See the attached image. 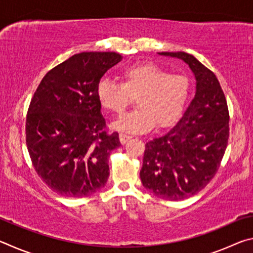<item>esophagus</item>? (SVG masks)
Masks as SVG:
<instances>
[{
	"instance_id": "esophagus-1",
	"label": "esophagus",
	"mask_w": 253,
	"mask_h": 253,
	"mask_svg": "<svg viewBox=\"0 0 253 253\" xmlns=\"http://www.w3.org/2000/svg\"><path fill=\"white\" fill-rule=\"evenodd\" d=\"M131 138V136L126 135V134H119V140H121L122 144H126L128 140Z\"/></svg>"
}]
</instances>
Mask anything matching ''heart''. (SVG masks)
I'll return each mask as SVG.
<instances>
[{
  "instance_id": "heart-1",
  "label": "heart",
  "mask_w": 253,
  "mask_h": 253,
  "mask_svg": "<svg viewBox=\"0 0 253 253\" xmlns=\"http://www.w3.org/2000/svg\"><path fill=\"white\" fill-rule=\"evenodd\" d=\"M121 84L102 79L97 85L99 104L109 113L121 115L131 99L137 109L122 116L113 128L125 132H144L155 126L165 128L181 117L190 97L186 76L169 74L152 62L136 63L122 71Z\"/></svg>"
}]
</instances>
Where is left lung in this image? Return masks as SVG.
Masks as SVG:
<instances>
[{
    "mask_svg": "<svg viewBox=\"0 0 253 253\" xmlns=\"http://www.w3.org/2000/svg\"><path fill=\"white\" fill-rule=\"evenodd\" d=\"M182 59L196 79L194 99L164 136L145 145L140 179L157 198L181 201L204 188L216 174L229 139V109L213 72L185 52H160Z\"/></svg>",
    "mask_w": 253,
    "mask_h": 253,
    "instance_id": "obj_1",
    "label": "left lung"
}]
</instances>
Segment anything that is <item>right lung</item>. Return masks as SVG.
Segmentation results:
<instances>
[{
    "label": "right lung",
    "instance_id": "add662e5",
    "mask_svg": "<svg viewBox=\"0 0 253 253\" xmlns=\"http://www.w3.org/2000/svg\"><path fill=\"white\" fill-rule=\"evenodd\" d=\"M122 60L116 52H81L54 67L30 102L25 140L37 174L66 198H85L106 185L108 158L121 146L109 134L97 85Z\"/></svg>",
    "mask_w": 253,
    "mask_h": 253
}]
</instances>
